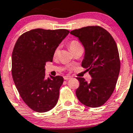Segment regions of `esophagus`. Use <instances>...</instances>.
<instances>
[{"label": "esophagus", "instance_id": "obj_1", "mask_svg": "<svg viewBox=\"0 0 133 133\" xmlns=\"http://www.w3.org/2000/svg\"><path fill=\"white\" fill-rule=\"evenodd\" d=\"M70 79H71V77H70V76H64V79H65V80H68Z\"/></svg>", "mask_w": 133, "mask_h": 133}]
</instances>
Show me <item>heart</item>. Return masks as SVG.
Here are the masks:
<instances>
[{"label": "heart", "mask_w": 133, "mask_h": 133, "mask_svg": "<svg viewBox=\"0 0 133 133\" xmlns=\"http://www.w3.org/2000/svg\"><path fill=\"white\" fill-rule=\"evenodd\" d=\"M68 46H69V48H70V49L71 50V52H72L74 50H75L76 49L78 48V47H82L80 43H79L78 41H76V40H73V41H70V42L69 43ZM59 47H57V48L55 49V51H54V56L56 57V56L59 54Z\"/></svg>", "instance_id": "b5f03b06"}]
</instances>
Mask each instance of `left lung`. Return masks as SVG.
<instances>
[{
  "label": "left lung",
  "instance_id": "8db88e82",
  "mask_svg": "<svg viewBox=\"0 0 133 133\" xmlns=\"http://www.w3.org/2000/svg\"><path fill=\"white\" fill-rule=\"evenodd\" d=\"M70 33L84 47L82 66L92 77L90 82L77 78L79 82L77 98L88 107H100L111 96L119 75L121 62L116 42L107 30L99 26H85Z\"/></svg>",
  "mask_w": 133,
  "mask_h": 133
}]
</instances>
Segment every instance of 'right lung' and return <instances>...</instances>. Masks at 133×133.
I'll return each mask as SVG.
<instances>
[{
    "label": "right lung",
    "instance_id": "add662e5",
    "mask_svg": "<svg viewBox=\"0 0 133 133\" xmlns=\"http://www.w3.org/2000/svg\"><path fill=\"white\" fill-rule=\"evenodd\" d=\"M70 31L35 29L17 39L12 54V76L21 98L30 108L45 112L57 104L63 78H45V65Z\"/></svg>",
    "mask_w": 133,
    "mask_h": 133
}]
</instances>
